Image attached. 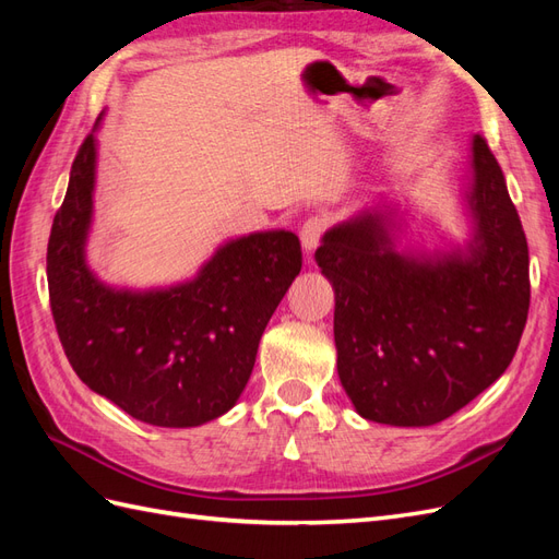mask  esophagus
<instances>
[{
	"label": "esophagus",
	"mask_w": 559,
	"mask_h": 559,
	"mask_svg": "<svg viewBox=\"0 0 559 559\" xmlns=\"http://www.w3.org/2000/svg\"><path fill=\"white\" fill-rule=\"evenodd\" d=\"M326 228H329V218H324V216H310L308 222L302 224L300 242H302V247H306V251H312L321 242Z\"/></svg>",
	"instance_id": "obj_1"
}]
</instances>
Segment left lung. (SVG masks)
Masks as SVG:
<instances>
[{
  "label": "left lung",
  "instance_id": "1",
  "mask_svg": "<svg viewBox=\"0 0 559 559\" xmlns=\"http://www.w3.org/2000/svg\"><path fill=\"white\" fill-rule=\"evenodd\" d=\"M471 210L468 259L401 257L370 214L331 228L317 249L335 289L337 376L361 417L436 425L513 361L530 312V249L483 134L473 138Z\"/></svg>",
  "mask_w": 559,
  "mask_h": 559
}]
</instances>
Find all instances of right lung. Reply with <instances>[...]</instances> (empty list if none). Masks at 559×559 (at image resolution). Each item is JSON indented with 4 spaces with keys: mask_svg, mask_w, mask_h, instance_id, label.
Instances as JSON below:
<instances>
[{
    "mask_svg": "<svg viewBox=\"0 0 559 559\" xmlns=\"http://www.w3.org/2000/svg\"><path fill=\"white\" fill-rule=\"evenodd\" d=\"M95 181V140L81 142L50 226L46 273L56 331L93 392L156 427H198L230 411L259 341L302 267L289 230L233 240L198 280L130 294L99 284L83 261Z\"/></svg>",
    "mask_w": 559,
    "mask_h": 559,
    "instance_id": "1",
    "label": "right lung"
}]
</instances>
